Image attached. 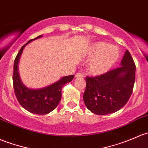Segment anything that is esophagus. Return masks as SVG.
<instances>
[{
	"mask_svg": "<svg viewBox=\"0 0 148 148\" xmlns=\"http://www.w3.org/2000/svg\"><path fill=\"white\" fill-rule=\"evenodd\" d=\"M75 77H77V78H78V77H83L84 75L82 74V73H77V74H76Z\"/></svg>",
	"mask_w": 148,
	"mask_h": 148,
	"instance_id": "esophagus-1",
	"label": "esophagus"
}]
</instances>
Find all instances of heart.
<instances>
[{
    "label": "heart",
    "instance_id": "1",
    "mask_svg": "<svg viewBox=\"0 0 148 148\" xmlns=\"http://www.w3.org/2000/svg\"><path fill=\"white\" fill-rule=\"evenodd\" d=\"M120 54L118 47L103 42L94 43L88 51V57L94 58L87 64V71L93 75L108 72L118 62Z\"/></svg>",
    "mask_w": 148,
    "mask_h": 148
}]
</instances>
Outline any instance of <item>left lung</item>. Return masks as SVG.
Here are the masks:
<instances>
[{
    "label": "left lung",
    "instance_id": "1",
    "mask_svg": "<svg viewBox=\"0 0 148 148\" xmlns=\"http://www.w3.org/2000/svg\"><path fill=\"white\" fill-rule=\"evenodd\" d=\"M136 64L128 50L121 66L96 77H86L83 95L86 108L97 115H107L122 108L128 101L136 79Z\"/></svg>",
    "mask_w": 148,
    "mask_h": 148
}]
</instances>
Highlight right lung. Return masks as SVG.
Wrapping results in <instances>:
<instances>
[{
  "mask_svg": "<svg viewBox=\"0 0 148 148\" xmlns=\"http://www.w3.org/2000/svg\"><path fill=\"white\" fill-rule=\"evenodd\" d=\"M42 35L29 40L20 49L14 61L13 83L14 92L20 104L29 112L35 114L45 115L50 113L58 106L62 98V88L66 83H69L74 77V75L64 77L58 82L39 89L27 88L22 83L18 74V62L23 49L30 42L40 38Z\"/></svg>",
  "mask_w": 148,
  "mask_h": 148,
  "instance_id": "1",
  "label": "right lung"
}]
</instances>
